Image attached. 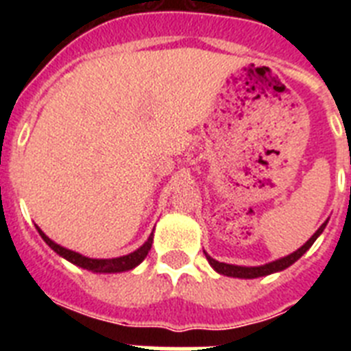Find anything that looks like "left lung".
Listing matches in <instances>:
<instances>
[{
	"instance_id": "8db88e82",
	"label": "left lung",
	"mask_w": 351,
	"mask_h": 351,
	"mask_svg": "<svg viewBox=\"0 0 351 351\" xmlns=\"http://www.w3.org/2000/svg\"><path fill=\"white\" fill-rule=\"evenodd\" d=\"M327 221H325L324 225H322L320 228H318V230H316L311 237H309L308 243L304 244V246H300L299 250L293 251V253H290V255L283 256V258H278V260H274V262L265 263V265H256V267L232 265V263H225V262H218V260H214L213 256L207 255L206 251H204V253H206V258H207V262L210 263V267L218 272V274L228 276V278H241V280H255V278H262V276H269V274H274V272L285 271L287 267H290L291 263H295L297 260H299L300 256H302L304 253H306V251L313 246V243H315L316 239L320 237L322 232H324L325 226H327Z\"/></svg>"
}]
</instances>
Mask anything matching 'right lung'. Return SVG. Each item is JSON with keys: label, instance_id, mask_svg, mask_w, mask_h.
Listing matches in <instances>:
<instances>
[{"label": "right lung", "instance_id": "right-lung-1", "mask_svg": "<svg viewBox=\"0 0 351 351\" xmlns=\"http://www.w3.org/2000/svg\"><path fill=\"white\" fill-rule=\"evenodd\" d=\"M36 230H38V234L42 235L43 241L47 243V246L51 247V250H54L58 255L63 256L64 260L71 262L73 265H77V267L88 269V271L96 272V274H112V272H126L135 269L138 263H142V260L147 256L149 250H151V246H153V237H154L153 232H151L147 241H145L138 250H135L133 253H128V255L125 256H117V258H89V256L80 255V253H77V251L66 250V247L56 244L52 239H49L47 235L40 230V226H36Z\"/></svg>", "mask_w": 351, "mask_h": 351}]
</instances>
